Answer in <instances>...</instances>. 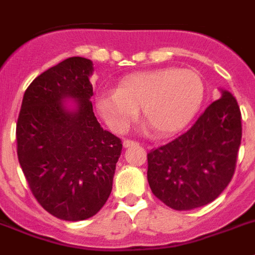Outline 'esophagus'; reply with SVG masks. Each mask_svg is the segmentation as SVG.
<instances>
[{
	"instance_id": "esophagus-1",
	"label": "esophagus",
	"mask_w": 255,
	"mask_h": 255,
	"mask_svg": "<svg viewBox=\"0 0 255 255\" xmlns=\"http://www.w3.org/2000/svg\"><path fill=\"white\" fill-rule=\"evenodd\" d=\"M123 144H124V147H125V148H129V147H132V145H135L136 143L134 142V140H129V139H125Z\"/></svg>"
}]
</instances>
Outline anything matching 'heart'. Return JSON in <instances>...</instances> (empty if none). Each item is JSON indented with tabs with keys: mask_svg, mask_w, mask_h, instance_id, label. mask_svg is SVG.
<instances>
[{
	"mask_svg": "<svg viewBox=\"0 0 255 255\" xmlns=\"http://www.w3.org/2000/svg\"><path fill=\"white\" fill-rule=\"evenodd\" d=\"M204 82L196 72L174 67L138 72L120 81L116 91H103L97 110L111 129L128 130L142 108V121L152 138H166L195 117L204 99Z\"/></svg>",
	"mask_w": 255,
	"mask_h": 255,
	"instance_id": "heart-1",
	"label": "heart"
}]
</instances>
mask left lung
<instances>
[{"instance_id": "1", "label": "left lung", "mask_w": 255, "mask_h": 255, "mask_svg": "<svg viewBox=\"0 0 255 255\" xmlns=\"http://www.w3.org/2000/svg\"><path fill=\"white\" fill-rule=\"evenodd\" d=\"M190 130L148 157L147 179L153 195L174 210L212 202L231 182L241 143V113L230 91L219 89Z\"/></svg>"}]
</instances>
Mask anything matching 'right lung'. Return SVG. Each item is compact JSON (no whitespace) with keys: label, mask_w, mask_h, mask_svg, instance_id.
<instances>
[{"label":"right lung","mask_w":255,"mask_h":255,"mask_svg":"<svg viewBox=\"0 0 255 255\" xmlns=\"http://www.w3.org/2000/svg\"><path fill=\"white\" fill-rule=\"evenodd\" d=\"M94 64L72 56L32 81L16 124L18 158L37 201L63 221L97 214L112 191L123 143L93 111Z\"/></svg>","instance_id":"obj_1"}]
</instances>
